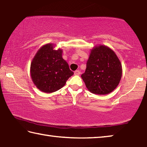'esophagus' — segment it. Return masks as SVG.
Instances as JSON below:
<instances>
[{
    "mask_svg": "<svg viewBox=\"0 0 147 147\" xmlns=\"http://www.w3.org/2000/svg\"><path fill=\"white\" fill-rule=\"evenodd\" d=\"M74 74H75V75H79V74H80V71L79 70L75 71H74Z\"/></svg>",
    "mask_w": 147,
    "mask_h": 147,
    "instance_id": "34e87169",
    "label": "esophagus"
}]
</instances>
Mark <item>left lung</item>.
I'll use <instances>...</instances> for the list:
<instances>
[{"instance_id":"left-lung-1","label":"left lung","mask_w":147,"mask_h":147,"mask_svg":"<svg viewBox=\"0 0 147 147\" xmlns=\"http://www.w3.org/2000/svg\"><path fill=\"white\" fill-rule=\"evenodd\" d=\"M122 65L116 54L108 47L96 46L91 50L82 78L92 93L106 94L119 85Z\"/></svg>"}]
</instances>
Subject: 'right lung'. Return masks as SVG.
Instances as JSON below:
<instances>
[{"label":"right lung","instance_id":"1","mask_svg":"<svg viewBox=\"0 0 147 147\" xmlns=\"http://www.w3.org/2000/svg\"><path fill=\"white\" fill-rule=\"evenodd\" d=\"M54 47L51 43L41 47L30 65L32 81L39 90L45 93H53L63 88L74 74L62 58V50H54Z\"/></svg>","mask_w":147,"mask_h":147}]
</instances>
